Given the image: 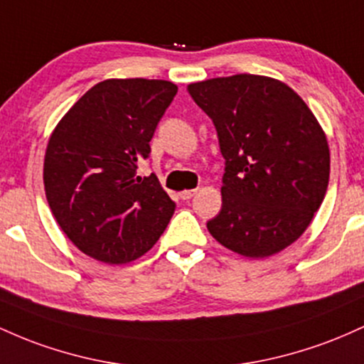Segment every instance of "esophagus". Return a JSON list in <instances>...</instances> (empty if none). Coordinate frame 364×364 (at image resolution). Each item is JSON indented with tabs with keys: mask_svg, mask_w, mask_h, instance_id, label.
<instances>
[{
	"mask_svg": "<svg viewBox=\"0 0 364 364\" xmlns=\"http://www.w3.org/2000/svg\"><path fill=\"white\" fill-rule=\"evenodd\" d=\"M194 194H196V191L193 189V191H182V193L178 194V196H181V199H183V201H187V199L193 198Z\"/></svg>",
	"mask_w": 364,
	"mask_h": 364,
	"instance_id": "esophagus-1",
	"label": "esophagus"
}]
</instances>
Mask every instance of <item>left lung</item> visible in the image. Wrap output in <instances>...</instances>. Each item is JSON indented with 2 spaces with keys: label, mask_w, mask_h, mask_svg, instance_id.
<instances>
[{
  "label": "left lung",
  "mask_w": 364,
  "mask_h": 364,
  "mask_svg": "<svg viewBox=\"0 0 364 364\" xmlns=\"http://www.w3.org/2000/svg\"><path fill=\"white\" fill-rule=\"evenodd\" d=\"M213 120L225 158L222 210L210 234L237 255L267 258L299 239L330 177L325 132L280 80L251 73L187 85Z\"/></svg>",
  "instance_id": "obj_1"
}]
</instances>
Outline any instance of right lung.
<instances>
[{
	"label": "right lung",
	"mask_w": 364,
	"mask_h": 364,
	"mask_svg": "<svg viewBox=\"0 0 364 364\" xmlns=\"http://www.w3.org/2000/svg\"><path fill=\"white\" fill-rule=\"evenodd\" d=\"M177 94L168 80L108 79L68 109L44 156V191L61 230L108 264L139 258L175 211L158 177H139L149 141Z\"/></svg>",
	"instance_id": "1"
}]
</instances>
